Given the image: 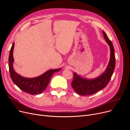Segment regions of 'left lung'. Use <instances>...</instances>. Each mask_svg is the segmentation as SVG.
<instances>
[{
  "mask_svg": "<svg viewBox=\"0 0 130 130\" xmlns=\"http://www.w3.org/2000/svg\"><path fill=\"white\" fill-rule=\"evenodd\" d=\"M103 34L105 39L110 48L111 57L110 62L105 72L100 77L94 79L82 78L75 73H74V77L71 84L73 89L78 94L87 95L96 93L105 87L111 78L115 66L114 47L111 41L109 39L104 31H103Z\"/></svg>",
  "mask_w": 130,
  "mask_h": 130,
  "instance_id": "1",
  "label": "left lung"
}]
</instances>
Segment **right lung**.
Returning <instances> with one entry per match:
<instances>
[{
	"label": "right lung",
	"mask_w": 130,
	"mask_h": 130,
	"mask_svg": "<svg viewBox=\"0 0 130 130\" xmlns=\"http://www.w3.org/2000/svg\"><path fill=\"white\" fill-rule=\"evenodd\" d=\"M14 43H13L11 47L9 55V69L10 75L13 82L24 92L31 95L42 93L46 88L49 84L51 77L56 72L59 71L61 69L51 70L47 71L40 76L35 78H26L19 75L13 69V50Z\"/></svg>",
	"instance_id": "1"
}]
</instances>
